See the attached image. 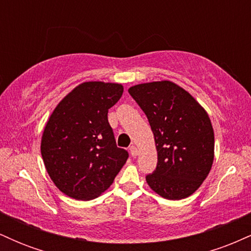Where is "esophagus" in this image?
<instances>
[{"instance_id": "esophagus-1", "label": "esophagus", "mask_w": 251, "mask_h": 251, "mask_svg": "<svg viewBox=\"0 0 251 251\" xmlns=\"http://www.w3.org/2000/svg\"><path fill=\"white\" fill-rule=\"evenodd\" d=\"M129 152H131L132 157H137V155H138V152H139V150H138L137 146L132 145L131 148H129Z\"/></svg>"}]
</instances>
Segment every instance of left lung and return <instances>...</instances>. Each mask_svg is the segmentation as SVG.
<instances>
[{"label": "left lung", "mask_w": 251, "mask_h": 251, "mask_svg": "<svg viewBox=\"0 0 251 251\" xmlns=\"http://www.w3.org/2000/svg\"><path fill=\"white\" fill-rule=\"evenodd\" d=\"M128 93L148 117L158 162L146 176L155 194L171 201L189 197L208 177L215 135L206 111L189 92L169 80L139 83Z\"/></svg>", "instance_id": "left-lung-1"}]
</instances>
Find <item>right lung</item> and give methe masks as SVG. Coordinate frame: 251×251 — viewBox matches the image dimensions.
<instances>
[{
	"instance_id": "add662e5",
	"label": "right lung",
	"mask_w": 251,
	"mask_h": 251,
	"mask_svg": "<svg viewBox=\"0 0 251 251\" xmlns=\"http://www.w3.org/2000/svg\"><path fill=\"white\" fill-rule=\"evenodd\" d=\"M123 92L120 83H80L57 103L46 124L43 163L56 188L68 197H99L125 165L128 153L117 148L107 119Z\"/></svg>"
}]
</instances>
